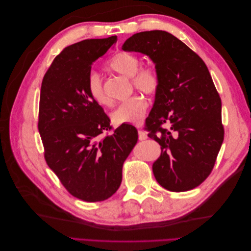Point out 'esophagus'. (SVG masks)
Listing matches in <instances>:
<instances>
[{
  "label": "esophagus",
  "mask_w": 251,
  "mask_h": 251,
  "mask_svg": "<svg viewBox=\"0 0 251 251\" xmlns=\"http://www.w3.org/2000/svg\"><path fill=\"white\" fill-rule=\"evenodd\" d=\"M138 138H139V140H146V139H148V135L144 131L139 130L138 131Z\"/></svg>",
  "instance_id": "34e87169"
}]
</instances>
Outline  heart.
I'll list each match as a JSON object with an SVG mask.
<instances>
[{"mask_svg":"<svg viewBox=\"0 0 251 251\" xmlns=\"http://www.w3.org/2000/svg\"><path fill=\"white\" fill-rule=\"evenodd\" d=\"M140 66V58L130 52H118L108 63L110 70L123 74L132 78V83L141 92L148 95H154L159 89V76L155 69L149 66ZM87 88L89 95L98 104L107 105L110 100L105 94L100 75L97 72H91L88 76ZM149 102L141 94H136L121 102L112 113L114 125H138L148 110Z\"/></svg>","mask_w":251,"mask_h":251,"instance_id":"b5f03b06","label":"heart"}]
</instances>
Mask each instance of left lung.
Instances as JSON below:
<instances>
[{"mask_svg": "<svg viewBox=\"0 0 251 251\" xmlns=\"http://www.w3.org/2000/svg\"><path fill=\"white\" fill-rule=\"evenodd\" d=\"M124 51L140 52L155 64L159 89L146 120L148 136L161 146L153 163L157 182L171 192L199 186L211 173L224 139L221 98L202 58L162 30L136 33ZM169 123V130L161 126Z\"/></svg>", "mask_w": 251, "mask_h": 251, "instance_id": "1", "label": "left lung"}]
</instances>
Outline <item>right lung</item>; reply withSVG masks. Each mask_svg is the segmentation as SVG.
I'll use <instances>...</instances> for the list:
<instances>
[{
  "label": "right lung",
  "instance_id": "obj_1",
  "mask_svg": "<svg viewBox=\"0 0 251 251\" xmlns=\"http://www.w3.org/2000/svg\"><path fill=\"white\" fill-rule=\"evenodd\" d=\"M117 41L92 39L66 47L42 81L39 132L45 159L65 188L86 202L107 200L123 180V165L138 140L132 125L111 135L110 118L89 95L91 67Z\"/></svg>",
  "mask_w": 251,
  "mask_h": 251
}]
</instances>
